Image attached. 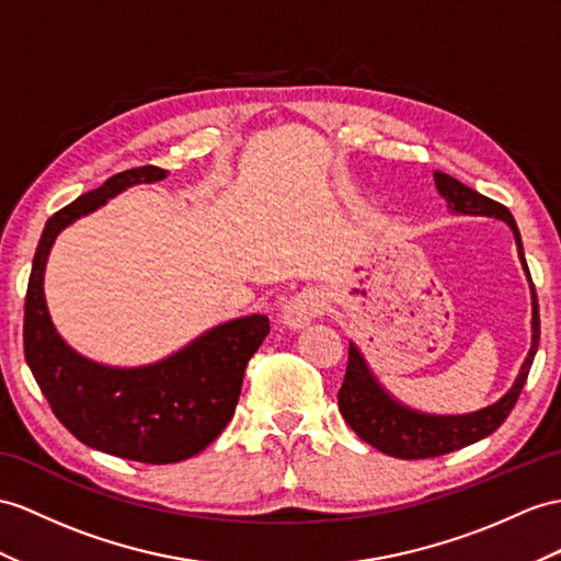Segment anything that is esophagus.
I'll return each instance as SVG.
<instances>
[{
  "instance_id": "esophagus-1",
  "label": "esophagus",
  "mask_w": 561,
  "mask_h": 561,
  "mask_svg": "<svg viewBox=\"0 0 561 561\" xmlns=\"http://www.w3.org/2000/svg\"><path fill=\"white\" fill-rule=\"evenodd\" d=\"M323 309H325L323 293L317 290V288H305V290H299L297 295H293L288 302L283 305L280 321L285 325H290V328H302L311 319L321 317Z\"/></svg>"
}]
</instances>
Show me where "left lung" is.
<instances>
[{
	"instance_id": "8db88e82",
	"label": "left lung",
	"mask_w": 561,
	"mask_h": 561,
	"mask_svg": "<svg viewBox=\"0 0 561 561\" xmlns=\"http://www.w3.org/2000/svg\"><path fill=\"white\" fill-rule=\"evenodd\" d=\"M433 178H435V187L440 190V195L447 199V207L455 214L495 216V218H502L504 224H510L518 244V256H522V264L530 280L522 236H518V228L510 209L495 199L476 193V190L459 183L453 175L435 171ZM530 290H533V345L522 366V374L516 378V383L500 402L481 409V412L463 414V416H428V414L412 412V409L394 402L390 394L376 383V378L371 376V371H368L359 350L350 343L345 380L337 390V407H340V414H343V419L347 421V426L357 433L364 443L380 449L383 455L398 457V459L440 457L447 453H455V449L467 447L476 440H483L490 433H495L504 423V419L512 414L518 394L524 390V383L528 378L533 359H536L538 343H540V313H538L536 285H533V280H530Z\"/></svg>"
}]
</instances>
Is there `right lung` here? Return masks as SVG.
<instances>
[{
  "label": "right lung",
  "instance_id": "right-lung-1",
  "mask_svg": "<svg viewBox=\"0 0 561 561\" xmlns=\"http://www.w3.org/2000/svg\"><path fill=\"white\" fill-rule=\"evenodd\" d=\"M167 173L128 169L54 214L33 259L23 317L25 362L54 416L88 447L142 463L190 459L221 435L236 414L244 368L271 331L264 313H252L211 328L159 364L114 368L80 357L51 325L43 278L57 236L121 190Z\"/></svg>",
  "mask_w": 561,
  "mask_h": 561
}]
</instances>
